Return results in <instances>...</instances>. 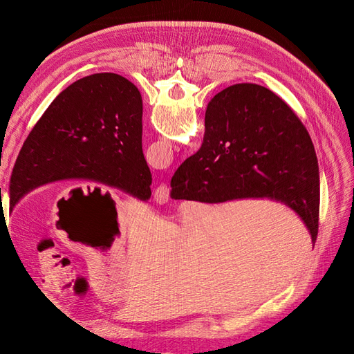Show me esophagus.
I'll return each mask as SVG.
<instances>
[{"label": "esophagus", "mask_w": 354, "mask_h": 354, "mask_svg": "<svg viewBox=\"0 0 354 354\" xmlns=\"http://www.w3.org/2000/svg\"><path fill=\"white\" fill-rule=\"evenodd\" d=\"M169 199V190L165 185H160L155 189L153 192V201L158 203V205H164Z\"/></svg>", "instance_id": "34e87169"}]
</instances>
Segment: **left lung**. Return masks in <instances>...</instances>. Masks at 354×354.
I'll return each mask as SVG.
<instances>
[{
    "mask_svg": "<svg viewBox=\"0 0 354 354\" xmlns=\"http://www.w3.org/2000/svg\"><path fill=\"white\" fill-rule=\"evenodd\" d=\"M143 102L116 73H94L53 100L20 149L10 178V209L50 181L85 178L138 199L151 198L152 174L142 149Z\"/></svg>",
    "mask_w": 354,
    "mask_h": 354,
    "instance_id": "1",
    "label": "left lung"
}]
</instances>
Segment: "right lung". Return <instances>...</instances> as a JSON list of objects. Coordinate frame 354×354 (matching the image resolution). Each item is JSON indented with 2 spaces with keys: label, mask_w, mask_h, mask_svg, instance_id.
I'll return each instance as SVG.
<instances>
[{
  "label": "right lung",
  "mask_w": 354,
  "mask_h": 354,
  "mask_svg": "<svg viewBox=\"0 0 354 354\" xmlns=\"http://www.w3.org/2000/svg\"><path fill=\"white\" fill-rule=\"evenodd\" d=\"M169 196L207 203L281 201L301 217L316 242L320 180L312 138L269 88L232 85L208 103L202 146L177 168Z\"/></svg>",
  "instance_id": "1"
}]
</instances>
